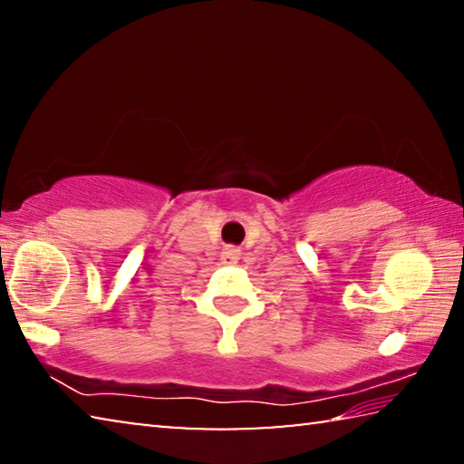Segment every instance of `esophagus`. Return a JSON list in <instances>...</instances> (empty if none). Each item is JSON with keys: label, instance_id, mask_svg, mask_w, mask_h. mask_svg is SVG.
Listing matches in <instances>:
<instances>
[{"label": "esophagus", "instance_id": "esophagus-1", "mask_svg": "<svg viewBox=\"0 0 464 464\" xmlns=\"http://www.w3.org/2000/svg\"><path fill=\"white\" fill-rule=\"evenodd\" d=\"M239 256H241V251H239L237 247H231V246L225 247V249L221 251V260H223L225 266H235V264H237Z\"/></svg>", "mask_w": 464, "mask_h": 464}]
</instances>
